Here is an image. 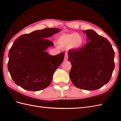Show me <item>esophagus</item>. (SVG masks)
Segmentation results:
<instances>
[{
	"instance_id": "1",
	"label": "esophagus",
	"mask_w": 121,
	"mask_h": 121,
	"mask_svg": "<svg viewBox=\"0 0 121 121\" xmlns=\"http://www.w3.org/2000/svg\"><path fill=\"white\" fill-rule=\"evenodd\" d=\"M68 59V56L67 54H65L64 60H65V61H67Z\"/></svg>"
}]
</instances>
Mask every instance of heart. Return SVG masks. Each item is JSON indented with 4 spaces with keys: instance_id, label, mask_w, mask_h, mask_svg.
Wrapping results in <instances>:
<instances>
[{
    "instance_id": "1",
    "label": "heart",
    "mask_w": 121,
    "mask_h": 121,
    "mask_svg": "<svg viewBox=\"0 0 121 121\" xmlns=\"http://www.w3.org/2000/svg\"><path fill=\"white\" fill-rule=\"evenodd\" d=\"M84 42L83 36L78 33L63 34L57 38V43L61 48L70 47L78 49L81 48Z\"/></svg>"
}]
</instances>
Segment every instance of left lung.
I'll return each instance as SVG.
<instances>
[{"instance_id": "8db88e82", "label": "left lung", "mask_w": 121, "mask_h": 121, "mask_svg": "<svg viewBox=\"0 0 121 121\" xmlns=\"http://www.w3.org/2000/svg\"><path fill=\"white\" fill-rule=\"evenodd\" d=\"M87 36L86 44L68 51L72 68L70 77L78 88L94 91L111 79L115 67L114 51L107 38L91 30H83Z\"/></svg>"}]
</instances>
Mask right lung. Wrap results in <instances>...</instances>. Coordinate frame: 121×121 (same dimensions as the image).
Listing matches in <instances>:
<instances>
[{
  "label": "right lung",
  "instance_id": "add662e5",
  "mask_svg": "<svg viewBox=\"0 0 121 121\" xmlns=\"http://www.w3.org/2000/svg\"><path fill=\"white\" fill-rule=\"evenodd\" d=\"M60 31L56 28H46L22 35L14 40L9 52L8 69L17 85L36 91L50 84L65 53L49 55L45 50L54 45L46 38Z\"/></svg>",
  "mask_w": 121,
  "mask_h": 121
}]
</instances>
